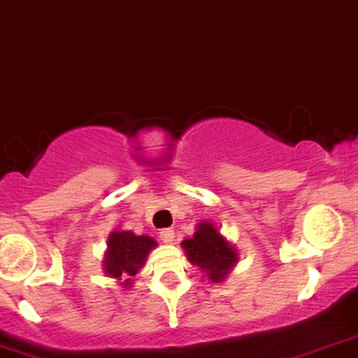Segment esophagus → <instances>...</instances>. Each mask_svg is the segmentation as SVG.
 <instances>
[{
	"mask_svg": "<svg viewBox=\"0 0 358 358\" xmlns=\"http://www.w3.org/2000/svg\"><path fill=\"white\" fill-rule=\"evenodd\" d=\"M159 237H161L162 243L171 244V243H173V239H175V232H173L171 229H162L161 232H159Z\"/></svg>",
	"mask_w": 358,
	"mask_h": 358,
	"instance_id": "34e87169",
	"label": "esophagus"
}]
</instances>
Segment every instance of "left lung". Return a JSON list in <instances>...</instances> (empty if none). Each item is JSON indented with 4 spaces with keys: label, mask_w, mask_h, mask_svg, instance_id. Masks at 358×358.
I'll use <instances>...</instances> for the list:
<instances>
[{
    "label": "left lung",
    "mask_w": 358,
    "mask_h": 358,
    "mask_svg": "<svg viewBox=\"0 0 358 358\" xmlns=\"http://www.w3.org/2000/svg\"><path fill=\"white\" fill-rule=\"evenodd\" d=\"M182 246L189 262L199 266L213 282H222L237 262L236 249L208 222H202L192 239L183 241Z\"/></svg>",
    "instance_id": "1"
}]
</instances>
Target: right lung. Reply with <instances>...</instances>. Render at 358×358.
<instances>
[{
	"mask_svg": "<svg viewBox=\"0 0 358 358\" xmlns=\"http://www.w3.org/2000/svg\"><path fill=\"white\" fill-rule=\"evenodd\" d=\"M107 246L109 249L103 262L106 272L114 279H121V277L136 275V272L145 263L149 251L157 244L149 236H135L129 230L128 232L117 230L109 236ZM124 284H129V279H126Z\"/></svg>",
	"mask_w": 358,
	"mask_h": 358,
	"instance_id": "1",
	"label": "right lung"
}]
</instances>
